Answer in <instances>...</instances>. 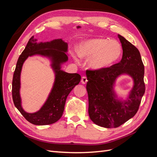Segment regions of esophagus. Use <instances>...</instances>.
<instances>
[{"label": "esophagus", "mask_w": 157, "mask_h": 157, "mask_svg": "<svg viewBox=\"0 0 157 157\" xmlns=\"http://www.w3.org/2000/svg\"><path fill=\"white\" fill-rule=\"evenodd\" d=\"M87 82H88V79H87L86 77H85V76H83V77L81 78V82L82 84H86Z\"/></svg>", "instance_id": "esophagus-1"}]
</instances>
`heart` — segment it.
Returning a JSON list of instances; mask_svg holds the SVG:
<instances>
[{
    "label": "heart",
    "mask_w": 157,
    "mask_h": 157,
    "mask_svg": "<svg viewBox=\"0 0 157 157\" xmlns=\"http://www.w3.org/2000/svg\"><path fill=\"white\" fill-rule=\"evenodd\" d=\"M78 53L83 58H90L89 67L101 70L111 67L120 59L122 54L121 43L116 40L93 38L80 42ZM77 61V58H75Z\"/></svg>",
    "instance_id": "obj_1"
}]
</instances>
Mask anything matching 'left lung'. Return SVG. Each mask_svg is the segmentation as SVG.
<instances>
[{
  "label": "left lung",
  "mask_w": 157,
  "mask_h": 157,
  "mask_svg": "<svg viewBox=\"0 0 157 157\" xmlns=\"http://www.w3.org/2000/svg\"><path fill=\"white\" fill-rule=\"evenodd\" d=\"M118 37L122 47L120 62L101 70L86 71L89 117L96 124L107 128L120 126L134 117L145 90L144 65L138 49L124 37ZM122 74L129 75L134 82L125 101L118 99L113 90Z\"/></svg>",
  "instance_id": "8db88e82"
}]
</instances>
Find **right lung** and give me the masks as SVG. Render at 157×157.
Wrapping results in <instances>:
<instances>
[{"instance_id":"obj_1","label":"right lung","mask_w":157,"mask_h":157,"mask_svg":"<svg viewBox=\"0 0 157 157\" xmlns=\"http://www.w3.org/2000/svg\"><path fill=\"white\" fill-rule=\"evenodd\" d=\"M77 29L80 26H77ZM33 36L20 56L16 63L12 80V98L14 105L25 119L35 125H48L58 121L63 115L68 95L81 77L78 73H68L61 70V65L68 60V44L61 39L50 42H37ZM40 55L51 61V67L55 71V80L53 87L46 102L40 110L29 113L23 110L20 96V76L23 63L29 56Z\"/></svg>"}]
</instances>
